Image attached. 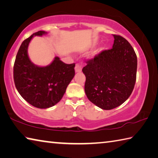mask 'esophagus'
Returning <instances> with one entry per match:
<instances>
[{
	"label": "esophagus",
	"instance_id": "34e87169",
	"mask_svg": "<svg viewBox=\"0 0 158 158\" xmlns=\"http://www.w3.org/2000/svg\"><path fill=\"white\" fill-rule=\"evenodd\" d=\"M82 70V67L80 63H77L75 66V72L76 73H81Z\"/></svg>",
	"mask_w": 158,
	"mask_h": 158
}]
</instances>
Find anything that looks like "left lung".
Returning <instances> with one entry per match:
<instances>
[{"mask_svg":"<svg viewBox=\"0 0 158 158\" xmlns=\"http://www.w3.org/2000/svg\"><path fill=\"white\" fill-rule=\"evenodd\" d=\"M111 49L102 51L87 61L82 69L84 90L89 100L98 107L110 110L122 105L135 87L137 58L124 37L113 35Z\"/></svg>","mask_w":158,"mask_h":158,"instance_id":"8db88e82","label":"left lung"}]
</instances>
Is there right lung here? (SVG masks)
Listing matches in <instances>:
<instances>
[{"mask_svg": "<svg viewBox=\"0 0 158 158\" xmlns=\"http://www.w3.org/2000/svg\"><path fill=\"white\" fill-rule=\"evenodd\" d=\"M45 31L33 33L22 42L14 65V81L21 97L35 107L47 109L62 99L75 74V64H65L56 56L49 65L38 66L29 58L28 48L34 36L47 35Z\"/></svg>", "mask_w": 158, "mask_h": 158, "instance_id": "obj_1", "label": "right lung"}]
</instances>
